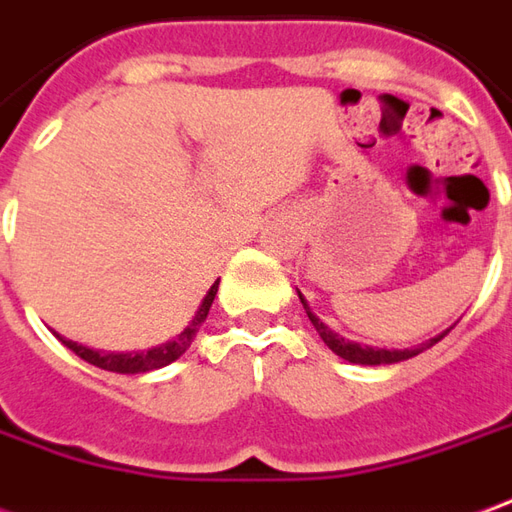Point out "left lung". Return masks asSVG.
<instances>
[{"label": "left lung", "instance_id": "obj_1", "mask_svg": "<svg viewBox=\"0 0 512 512\" xmlns=\"http://www.w3.org/2000/svg\"><path fill=\"white\" fill-rule=\"evenodd\" d=\"M296 293H299V291H296ZM299 299H302V305H305L310 324H313L318 335H321V341L327 343V346H330L335 355L343 357V360H349V363H357V366H391V363H402V360H410V357L421 355L424 349L435 346V343L441 341L446 332L455 327V324H452L449 330L438 332L435 338H430V341H424V343H418V346H413V349H380V346H360V343L346 341V338H341V335H338L335 330H330V327H327V324H324L321 318L313 316L302 293H299Z\"/></svg>", "mask_w": 512, "mask_h": 512}]
</instances>
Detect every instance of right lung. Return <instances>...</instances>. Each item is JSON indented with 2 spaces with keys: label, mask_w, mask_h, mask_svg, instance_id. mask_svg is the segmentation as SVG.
<instances>
[{
  "label": "right lung",
  "mask_w": 512,
  "mask_h": 512,
  "mask_svg": "<svg viewBox=\"0 0 512 512\" xmlns=\"http://www.w3.org/2000/svg\"><path fill=\"white\" fill-rule=\"evenodd\" d=\"M216 291H219V282L210 285V291H207V296L202 299L196 316L191 318V324H188L180 335H174L171 341L160 343V346H152V349H146V352H99V349H88V346H82V343L77 341H66V338H60V341L66 343L74 355L82 357L85 363H91V366L96 368L116 371V374H146V371L169 366L177 357H182L188 352V346L194 343L196 332L202 330V324H205L207 313H210V305H213V299H216Z\"/></svg>",
  "instance_id": "obj_1"
}]
</instances>
